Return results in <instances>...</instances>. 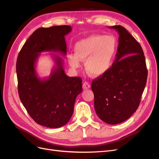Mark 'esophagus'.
Masks as SVG:
<instances>
[{
	"instance_id": "1",
	"label": "esophagus",
	"mask_w": 159,
	"mask_h": 159,
	"mask_svg": "<svg viewBox=\"0 0 159 159\" xmlns=\"http://www.w3.org/2000/svg\"><path fill=\"white\" fill-rule=\"evenodd\" d=\"M90 88V84L88 82V81H85L83 84V89H88Z\"/></svg>"
}]
</instances>
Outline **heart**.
Wrapping results in <instances>:
<instances>
[{
	"label": "heart",
	"instance_id": "b5f03b06",
	"mask_svg": "<svg viewBox=\"0 0 159 159\" xmlns=\"http://www.w3.org/2000/svg\"><path fill=\"white\" fill-rule=\"evenodd\" d=\"M117 49V41L111 36L92 35L75 43V55L68 56L73 68L80 67V60L85 61L87 73L92 77L102 76L111 69Z\"/></svg>",
	"mask_w": 159,
	"mask_h": 159
}]
</instances>
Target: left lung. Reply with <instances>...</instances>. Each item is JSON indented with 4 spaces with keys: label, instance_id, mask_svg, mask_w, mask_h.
Masks as SVG:
<instances>
[{
    "label": "left lung",
    "instance_id": "obj_1",
    "mask_svg": "<svg viewBox=\"0 0 159 159\" xmlns=\"http://www.w3.org/2000/svg\"><path fill=\"white\" fill-rule=\"evenodd\" d=\"M119 34V44L111 69L94 79L91 89L98 116L111 125L126 121L136 111L145 89L147 69L140 44L124 27H109Z\"/></svg>",
    "mask_w": 159,
    "mask_h": 159
}]
</instances>
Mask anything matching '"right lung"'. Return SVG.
Returning <instances> with one entry per match:
<instances>
[{"label":"right lung","instance_id":"add662e5","mask_svg":"<svg viewBox=\"0 0 159 159\" xmlns=\"http://www.w3.org/2000/svg\"><path fill=\"white\" fill-rule=\"evenodd\" d=\"M68 25L40 28L25 43L16 61L18 95L24 107L36 123L58 128L69 121L76 97L82 91V80L69 77L63 68V60L56 54V67L48 78L41 80L35 69L43 52L66 55L65 36L71 31Z\"/></svg>","mask_w":159,"mask_h":159}]
</instances>
